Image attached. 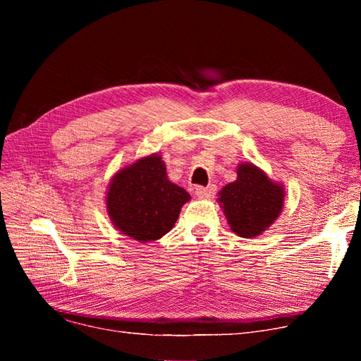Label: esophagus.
Wrapping results in <instances>:
<instances>
[{"label":"esophagus","instance_id":"esophagus-1","mask_svg":"<svg viewBox=\"0 0 361 361\" xmlns=\"http://www.w3.org/2000/svg\"><path fill=\"white\" fill-rule=\"evenodd\" d=\"M215 185H207V187H195V195H199L200 199H207L214 195Z\"/></svg>","mask_w":361,"mask_h":361}]
</instances>
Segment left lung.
I'll list each match as a JSON object with an SVG mask.
<instances>
[{"label":"left lung","mask_w":361,"mask_h":361,"mask_svg":"<svg viewBox=\"0 0 361 361\" xmlns=\"http://www.w3.org/2000/svg\"><path fill=\"white\" fill-rule=\"evenodd\" d=\"M236 180L218 192L216 202L223 207L232 232L241 238H256L268 231L285 206L283 183L272 180L253 162H241Z\"/></svg>","instance_id":"left-lung-1"}]
</instances>
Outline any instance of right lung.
<instances>
[{
    "label": "right lung",
    "instance_id": "obj_1",
    "mask_svg": "<svg viewBox=\"0 0 361 361\" xmlns=\"http://www.w3.org/2000/svg\"><path fill=\"white\" fill-rule=\"evenodd\" d=\"M190 199L187 191L169 179L162 157L152 154L116 171L105 204L117 231L145 244L169 233Z\"/></svg>",
    "mask_w": 361,
    "mask_h": 361
}]
</instances>
